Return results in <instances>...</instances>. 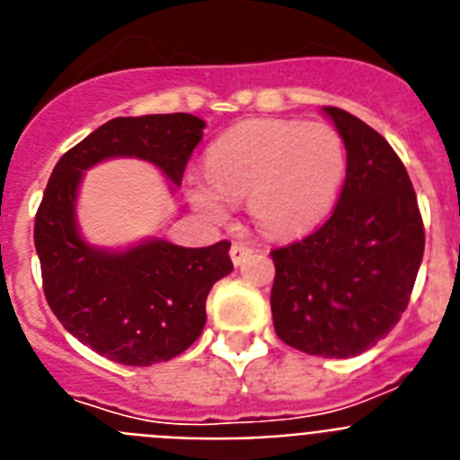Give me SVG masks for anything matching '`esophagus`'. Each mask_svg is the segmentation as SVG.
<instances>
[{"label": "esophagus", "mask_w": 460, "mask_h": 460, "mask_svg": "<svg viewBox=\"0 0 460 460\" xmlns=\"http://www.w3.org/2000/svg\"><path fill=\"white\" fill-rule=\"evenodd\" d=\"M253 246H249V243H242V242H234L233 246H230V258H233L234 265H242L243 260L249 258L251 253H253Z\"/></svg>", "instance_id": "obj_1"}]
</instances>
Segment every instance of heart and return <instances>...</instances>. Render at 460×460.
<instances>
[{
  "mask_svg": "<svg viewBox=\"0 0 460 460\" xmlns=\"http://www.w3.org/2000/svg\"><path fill=\"white\" fill-rule=\"evenodd\" d=\"M348 154L334 126L302 119H255L234 126L207 154V177L190 184L193 202L223 218L227 195H249L265 233L302 234L329 217L345 180Z\"/></svg>",
  "mask_w": 460,
  "mask_h": 460,
  "instance_id": "1",
  "label": "heart"
}]
</instances>
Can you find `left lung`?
Masks as SVG:
<instances>
[{
    "mask_svg": "<svg viewBox=\"0 0 460 460\" xmlns=\"http://www.w3.org/2000/svg\"><path fill=\"white\" fill-rule=\"evenodd\" d=\"M348 149L332 217L271 251L274 329L308 355L345 359L396 327L424 255V221L403 161L371 126L324 108Z\"/></svg>",
    "mask_w": 460,
    "mask_h": 460,
    "instance_id": "left-lung-1",
    "label": "left lung"
}]
</instances>
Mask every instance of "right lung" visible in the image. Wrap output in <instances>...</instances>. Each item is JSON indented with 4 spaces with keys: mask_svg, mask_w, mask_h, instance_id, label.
I'll use <instances>...</instances> for the list:
<instances>
[{
    "mask_svg": "<svg viewBox=\"0 0 460 460\" xmlns=\"http://www.w3.org/2000/svg\"><path fill=\"white\" fill-rule=\"evenodd\" d=\"M205 121L186 112L117 117L68 149L36 211L34 243L43 292L57 320L80 343L126 367H152L202 334L211 286L233 271L230 242L184 249L152 239L124 253L92 249L75 227L83 170L103 158L152 161L180 186Z\"/></svg>",
    "mask_w": 460,
    "mask_h": 460,
    "instance_id": "1",
    "label": "right lung"
}]
</instances>
